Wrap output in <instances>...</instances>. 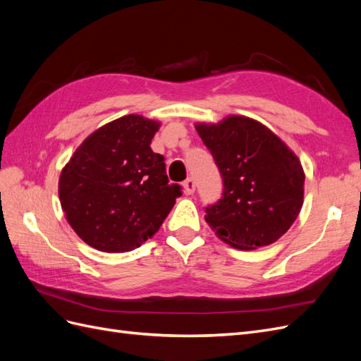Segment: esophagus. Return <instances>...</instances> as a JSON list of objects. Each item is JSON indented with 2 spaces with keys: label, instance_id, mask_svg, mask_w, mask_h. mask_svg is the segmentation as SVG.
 I'll use <instances>...</instances> for the list:
<instances>
[{
  "label": "esophagus",
  "instance_id": "1",
  "mask_svg": "<svg viewBox=\"0 0 361 361\" xmlns=\"http://www.w3.org/2000/svg\"><path fill=\"white\" fill-rule=\"evenodd\" d=\"M183 191H185V194H192L195 191V183H194L192 178H188L183 182Z\"/></svg>",
  "mask_w": 361,
  "mask_h": 361
}]
</instances>
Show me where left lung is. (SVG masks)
Here are the masks:
<instances>
[{
  "instance_id": "1",
  "label": "left lung",
  "mask_w": 361,
  "mask_h": 361,
  "mask_svg": "<svg viewBox=\"0 0 361 361\" xmlns=\"http://www.w3.org/2000/svg\"><path fill=\"white\" fill-rule=\"evenodd\" d=\"M223 178V195L206 206V223L239 250L265 247L288 232L304 197L297 155L262 123L228 116L218 125H195Z\"/></svg>"
}]
</instances>
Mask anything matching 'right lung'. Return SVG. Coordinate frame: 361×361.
<instances>
[{
    "label": "right lung",
    "mask_w": 361,
    "mask_h": 361,
    "mask_svg": "<svg viewBox=\"0 0 361 361\" xmlns=\"http://www.w3.org/2000/svg\"><path fill=\"white\" fill-rule=\"evenodd\" d=\"M159 123L137 114L104 125L61 170L59 195L85 244L123 253L154 236L182 195L169 183L164 157L150 149Z\"/></svg>",
    "instance_id": "add662e5"
}]
</instances>
